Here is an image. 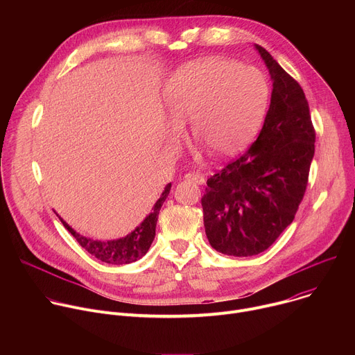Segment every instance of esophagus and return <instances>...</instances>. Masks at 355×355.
Segmentation results:
<instances>
[{
	"label": "esophagus",
	"instance_id": "obj_1",
	"mask_svg": "<svg viewBox=\"0 0 355 355\" xmlns=\"http://www.w3.org/2000/svg\"><path fill=\"white\" fill-rule=\"evenodd\" d=\"M185 178L188 181H192V182H196V184H204L205 182V177L199 174V173H188V174H185Z\"/></svg>",
	"mask_w": 355,
	"mask_h": 355
}]
</instances>
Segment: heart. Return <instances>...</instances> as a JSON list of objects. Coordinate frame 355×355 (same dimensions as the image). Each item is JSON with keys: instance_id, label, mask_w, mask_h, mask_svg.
Segmentation results:
<instances>
[{"instance_id": "obj_1", "label": "heart", "mask_w": 355, "mask_h": 355, "mask_svg": "<svg viewBox=\"0 0 355 355\" xmlns=\"http://www.w3.org/2000/svg\"><path fill=\"white\" fill-rule=\"evenodd\" d=\"M270 83L256 67L223 58H208L180 67L168 80L164 103L178 126L189 122L193 137L218 157L243 151L260 132ZM180 135L174 128L173 137Z\"/></svg>"}]
</instances>
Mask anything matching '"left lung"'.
Masks as SVG:
<instances>
[{"mask_svg":"<svg viewBox=\"0 0 355 355\" xmlns=\"http://www.w3.org/2000/svg\"><path fill=\"white\" fill-rule=\"evenodd\" d=\"M256 49L272 80L263 129L244 155L208 178L200 199L211 245L234 257L260 254L292 223L315 155L305 92L264 47Z\"/></svg>","mask_w":355,"mask_h":355,"instance_id":"1","label":"left lung"}]
</instances>
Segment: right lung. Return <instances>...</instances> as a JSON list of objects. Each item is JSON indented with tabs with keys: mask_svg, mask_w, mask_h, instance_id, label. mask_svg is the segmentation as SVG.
<instances>
[{
	"mask_svg": "<svg viewBox=\"0 0 355 355\" xmlns=\"http://www.w3.org/2000/svg\"><path fill=\"white\" fill-rule=\"evenodd\" d=\"M171 189V184H167L164 188L162 196L157 199L153 209L146 216V219L128 236L116 240H108V241H101V240H92L88 239L80 233H77L74 229H71L60 216L63 226L73 234V237L78 241V244L85 248L91 256L98 259L99 261L114 264V266H122V264H130L137 260H140L146 252L148 251L151 243L155 240L156 236V225L159 212L164 204L166 198L168 196Z\"/></svg>",
	"mask_w": 355,
	"mask_h": 355,
	"instance_id": "add662e5",
	"label": "right lung"
}]
</instances>
